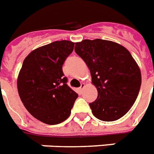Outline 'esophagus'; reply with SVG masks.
I'll return each mask as SVG.
<instances>
[{
    "label": "esophagus",
    "instance_id": "1",
    "mask_svg": "<svg viewBox=\"0 0 154 154\" xmlns=\"http://www.w3.org/2000/svg\"><path fill=\"white\" fill-rule=\"evenodd\" d=\"M84 87H85V84L84 83H82V84H81V86H80V87H79V93H82V92H83V89H84Z\"/></svg>",
    "mask_w": 154,
    "mask_h": 154
}]
</instances>
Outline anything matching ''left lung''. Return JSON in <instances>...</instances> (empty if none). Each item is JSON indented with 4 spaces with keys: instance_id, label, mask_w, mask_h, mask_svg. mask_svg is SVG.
<instances>
[{
    "instance_id": "1",
    "label": "left lung",
    "mask_w": 154,
    "mask_h": 154,
    "mask_svg": "<svg viewBox=\"0 0 154 154\" xmlns=\"http://www.w3.org/2000/svg\"><path fill=\"white\" fill-rule=\"evenodd\" d=\"M75 51L88 67L98 98L90 103L95 118L105 122L121 119L134 105L141 84V71L127 49L110 40L75 43Z\"/></svg>"
}]
</instances>
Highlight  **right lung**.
Segmentation results:
<instances>
[{
	"instance_id": "obj_1",
	"label": "right lung",
	"mask_w": 154,
	"mask_h": 154,
	"mask_svg": "<svg viewBox=\"0 0 154 154\" xmlns=\"http://www.w3.org/2000/svg\"><path fill=\"white\" fill-rule=\"evenodd\" d=\"M74 46L68 40L55 41L33 50L23 62L17 78L20 98L27 110L44 123L65 121L78 98L62 70Z\"/></svg>"
}]
</instances>
